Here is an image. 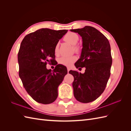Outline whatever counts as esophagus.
Returning a JSON list of instances; mask_svg holds the SVG:
<instances>
[{"label": "esophagus", "mask_w": 131, "mask_h": 131, "mask_svg": "<svg viewBox=\"0 0 131 131\" xmlns=\"http://www.w3.org/2000/svg\"><path fill=\"white\" fill-rule=\"evenodd\" d=\"M67 70H68V73H69V70H70V68H67Z\"/></svg>", "instance_id": "obj_1"}]
</instances>
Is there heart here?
Segmentation results:
<instances>
[{"label": "heart", "instance_id": "heart-1", "mask_svg": "<svg viewBox=\"0 0 131 131\" xmlns=\"http://www.w3.org/2000/svg\"><path fill=\"white\" fill-rule=\"evenodd\" d=\"M79 38L77 34L70 31L67 33L64 37V40L70 45H73L74 50L77 52H79L80 50V47L76 45L79 41ZM58 44H57L54 47V53L57 54L58 53ZM77 58L75 56H63L58 59V63L60 64L69 67L72 65L77 61Z\"/></svg>", "mask_w": 131, "mask_h": 131}]
</instances>
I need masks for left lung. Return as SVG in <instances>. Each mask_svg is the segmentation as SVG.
I'll use <instances>...</instances> for the list:
<instances>
[{
  "label": "left lung",
  "instance_id": "obj_1",
  "mask_svg": "<svg viewBox=\"0 0 131 131\" xmlns=\"http://www.w3.org/2000/svg\"><path fill=\"white\" fill-rule=\"evenodd\" d=\"M70 31L78 33L82 39L81 56L75 66L86 68L84 74L69 71L74 78V96L79 102L87 103L96 100L105 89L112 64L110 45L108 39L94 27Z\"/></svg>",
  "mask_w": 131,
  "mask_h": 131
}]
</instances>
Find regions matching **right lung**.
I'll return each instance as SVG.
<instances>
[{
  "instance_id": "right-lung-1",
  "label": "right lung",
  "mask_w": 131,
  "mask_h": 131,
  "mask_svg": "<svg viewBox=\"0 0 131 131\" xmlns=\"http://www.w3.org/2000/svg\"><path fill=\"white\" fill-rule=\"evenodd\" d=\"M68 30L42 28L27 35L18 53L19 76L27 93L34 101L43 104L53 103L58 88L67 74L65 66L58 64L47 69V62L54 61V47Z\"/></svg>"
}]
</instances>
